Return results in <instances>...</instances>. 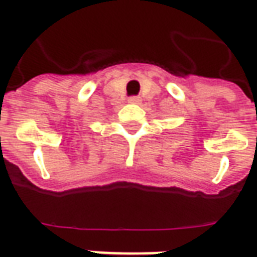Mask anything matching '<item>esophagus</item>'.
Masks as SVG:
<instances>
[{
  "instance_id": "34e87169",
  "label": "esophagus",
  "mask_w": 257,
  "mask_h": 257,
  "mask_svg": "<svg viewBox=\"0 0 257 257\" xmlns=\"http://www.w3.org/2000/svg\"><path fill=\"white\" fill-rule=\"evenodd\" d=\"M128 102L138 105V103H141V98L140 96H132V98H128Z\"/></svg>"
}]
</instances>
